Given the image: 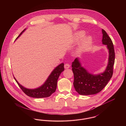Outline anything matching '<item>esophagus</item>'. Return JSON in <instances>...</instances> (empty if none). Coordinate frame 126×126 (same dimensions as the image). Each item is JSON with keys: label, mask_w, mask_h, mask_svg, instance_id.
<instances>
[{"label": "esophagus", "mask_w": 126, "mask_h": 126, "mask_svg": "<svg viewBox=\"0 0 126 126\" xmlns=\"http://www.w3.org/2000/svg\"><path fill=\"white\" fill-rule=\"evenodd\" d=\"M69 67H70V65H69V64H65V65H64V67H65V68H66V69L69 68Z\"/></svg>", "instance_id": "esophagus-1"}]
</instances>
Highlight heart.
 I'll return each instance as SVG.
<instances>
[{
  "mask_svg": "<svg viewBox=\"0 0 126 126\" xmlns=\"http://www.w3.org/2000/svg\"><path fill=\"white\" fill-rule=\"evenodd\" d=\"M85 35V32L83 31H79L75 34V42H78L81 40L79 43L77 48V51L79 53L83 52L89 48L93 42V38L91 36L84 37Z\"/></svg>",
  "mask_w": 126,
  "mask_h": 126,
  "instance_id": "b5f03b06",
  "label": "heart"
}]
</instances>
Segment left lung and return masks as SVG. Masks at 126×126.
<instances>
[{"instance_id": "obj_1", "label": "left lung", "mask_w": 126, "mask_h": 126, "mask_svg": "<svg viewBox=\"0 0 126 126\" xmlns=\"http://www.w3.org/2000/svg\"><path fill=\"white\" fill-rule=\"evenodd\" d=\"M102 43L107 45L109 50L107 66L102 73L94 75L88 72L76 58L72 62V71L74 73V86L80 95L95 94L101 92L106 85L113 74V67L115 61V52L112 42L107 32L102 29Z\"/></svg>"}]
</instances>
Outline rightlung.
<instances>
[{
  "instance_id": "add662e5",
  "label": "right lung",
  "mask_w": 126,
  "mask_h": 126,
  "mask_svg": "<svg viewBox=\"0 0 126 126\" xmlns=\"http://www.w3.org/2000/svg\"><path fill=\"white\" fill-rule=\"evenodd\" d=\"M25 30L26 29H24L21 32L19 36L16 38V40L21 36ZM64 63H61L55 67L49 75L44 83L41 86L35 89H28L24 87L18 83L15 77L14 78L20 88L27 95L36 98L48 97L54 93L56 90L58 79L60 76V74L64 70Z\"/></svg>"
}]
</instances>
